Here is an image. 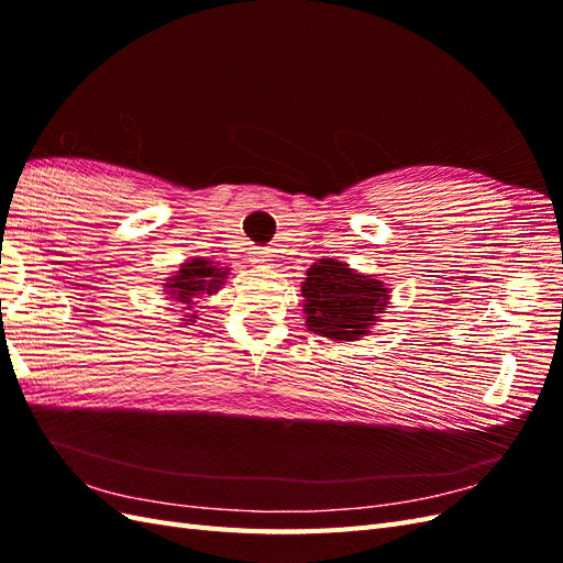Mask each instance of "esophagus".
Here are the masks:
<instances>
[{"mask_svg":"<svg viewBox=\"0 0 563 563\" xmlns=\"http://www.w3.org/2000/svg\"><path fill=\"white\" fill-rule=\"evenodd\" d=\"M269 261H272L269 249H258V251H253V255H251V263H255V265H272Z\"/></svg>","mask_w":563,"mask_h":563,"instance_id":"esophagus-1","label":"esophagus"}]
</instances>
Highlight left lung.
<instances>
[{
	"instance_id": "8db88e82",
	"label": "left lung",
	"mask_w": 563,
	"mask_h": 563,
	"mask_svg": "<svg viewBox=\"0 0 563 563\" xmlns=\"http://www.w3.org/2000/svg\"><path fill=\"white\" fill-rule=\"evenodd\" d=\"M308 329L331 340H362L387 310V286L347 263L321 258L300 284Z\"/></svg>"
}]
</instances>
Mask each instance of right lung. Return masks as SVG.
I'll return each mask as SVG.
<instances>
[{"instance_id":"right-lung-1","label":"right lung","mask_w":563,"mask_h":563,"mask_svg":"<svg viewBox=\"0 0 563 563\" xmlns=\"http://www.w3.org/2000/svg\"><path fill=\"white\" fill-rule=\"evenodd\" d=\"M230 275L228 267H220L207 258H192L185 261L174 277H168L164 284L166 296L174 300V305H183V310H192L199 298H207L218 294L223 288ZM183 321L197 319L195 314H183Z\"/></svg>"}]
</instances>
